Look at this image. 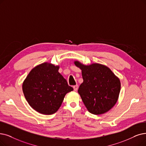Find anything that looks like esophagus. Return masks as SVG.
Instances as JSON below:
<instances>
[{
  "instance_id": "1",
  "label": "esophagus",
  "mask_w": 146,
  "mask_h": 146,
  "mask_svg": "<svg viewBox=\"0 0 146 146\" xmlns=\"http://www.w3.org/2000/svg\"><path fill=\"white\" fill-rule=\"evenodd\" d=\"M73 88H74V90L75 91H77V90H78V85L77 84V85L74 86H73Z\"/></svg>"
}]
</instances>
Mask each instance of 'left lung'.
I'll list each match as a JSON object with an SVG mask.
<instances>
[{
    "label": "left lung",
    "mask_w": 146,
    "mask_h": 146,
    "mask_svg": "<svg viewBox=\"0 0 146 146\" xmlns=\"http://www.w3.org/2000/svg\"><path fill=\"white\" fill-rule=\"evenodd\" d=\"M74 64L81 70L83 82L78 92L87 110L95 115L108 111L118 100L121 87L119 78L102 64L85 65L77 60Z\"/></svg>",
    "instance_id": "obj_1"
}]
</instances>
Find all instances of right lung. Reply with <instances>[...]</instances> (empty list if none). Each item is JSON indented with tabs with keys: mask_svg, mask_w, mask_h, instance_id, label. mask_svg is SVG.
<instances>
[{
	"mask_svg": "<svg viewBox=\"0 0 146 146\" xmlns=\"http://www.w3.org/2000/svg\"><path fill=\"white\" fill-rule=\"evenodd\" d=\"M59 69V66L50 63H41L33 68L23 81L22 89L26 101L40 114L55 113L66 93L73 90Z\"/></svg>",
	"mask_w": 146,
	"mask_h": 146,
	"instance_id": "1",
	"label": "right lung"
}]
</instances>
